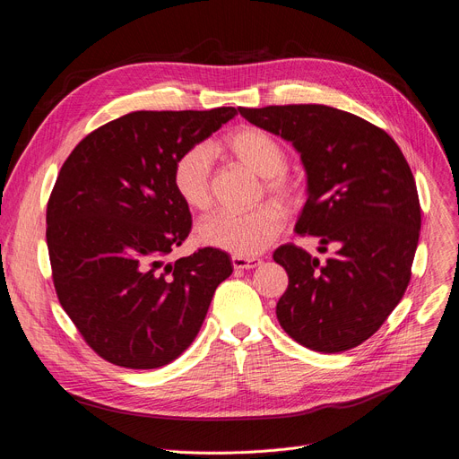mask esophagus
<instances>
[{"label":"esophagus","mask_w":459,"mask_h":459,"mask_svg":"<svg viewBox=\"0 0 459 459\" xmlns=\"http://www.w3.org/2000/svg\"><path fill=\"white\" fill-rule=\"evenodd\" d=\"M231 263H233V268H237V271H250V268H255L261 264V259L257 257H240V255H233L231 257Z\"/></svg>","instance_id":"1"}]
</instances>
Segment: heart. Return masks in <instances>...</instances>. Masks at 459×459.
I'll use <instances>...</instances> for the list:
<instances>
[{
    "label": "heart",
    "mask_w": 459,
    "mask_h": 459,
    "mask_svg": "<svg viewBox=\"0 0 459 459\" xmlns=\"http://www.w3.org/2000/svg\"><path fill=\"white\" fill-rule=\"evenodd\" d=\"M238 165L263 178V188L283 205L299 200V185L285 172L287 152L278 139L254 126L231 131L219 144ZM212 155L209 148L196 144L186 148L174 163L172 186L181 202L193 211H207L211 193ZM285 222L283 211L274 204H263L248 212H221L198 228V238L205 247L219 248L240 257H252L273 245Z\"/></svg>",
    "instance_id": "b5f03b06"
}]
</instances>
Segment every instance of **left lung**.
Returning a JSON list of instances; mask_svg holds the SVG:
<instances>
[{
    "instance_id": "left-lung-1",
    "label": "left lung",
    "mask_w": 459,
    "mask_h": 459,
    "mask_svg": "<svg viewBox=\"0 0 459 459\" xmlns=\"http://www.w3.org/2000/svg\"><path fill=\"white\" fill-rule=\"evenodd\" d=\"M250 124L292 143L307 174L299 235H315L318 261L283 245L274 252L289 287L281 328L315 352L354 348L380 330L411 278L420 204L406 157L374 124L328 105L238 107Z\"/></svg>"
}]
</instances>
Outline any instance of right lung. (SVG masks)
Wrapping results in <instances>:
<instances>
[{"mask_svg":"<svg viewBox=\"0 0 459 459\" xmlns=\"http://www.w3.org/2000/svg\"><path fill=\"white\" fill-rule=\"evenodd\" d=\"M237 115L134 111L92 131L65 160L46 211L59 302L98 356L159 368L198 335L226 252L202 248L167 263L191 233V211L172 186L176 159Z\"/></svg>","mask_w":459,"mask_h":459,"instance_id":"1","label":"right lung"}]
</instances>
